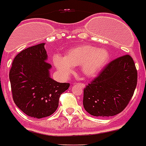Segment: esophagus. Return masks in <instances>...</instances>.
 I'll use <instances>...</instances> for the list:
<instances>
[{
	"label": "esophagus",
	"mask_w": 146,
	"mask_h": 146,
	"mask_svg": "<svg viewBox=\"0 0 146 146\" xmlns=\"http://www.w3.org/2000/svg\"><path fill=\"white\" fill-rule=\"evenodd\" d=\"M78 86H80L81 87V88H85V84H84V83H78Z\"/></svg>",
	"instance_id": "1"
}]
</instances>
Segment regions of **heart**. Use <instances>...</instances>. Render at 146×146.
<instances>
[{
    "label": "heart",
    "mask_w": 146,
    "mask_h": 146,
    "mask_svg": "<svg viewBox=\"0 0 146 146\" xmlns=\"http://www.w3.org/2000/svg\"><path fill=\"white\" fill-rule=\"evenodd\" d=\"M109 58V52L105 48L83 45L70 49L65 57L54 55L53 62L57 69L64 75L70 74L74 66H80L83 74L92 78L101 72Z\"/></svg>",
    "instance_id": "heart-1"
}]
</instances>
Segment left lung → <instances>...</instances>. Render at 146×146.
<instances>
[{"mask_svg": "<svg viewBox=\"0 0 146 146\" xmlns=\"http://www.w3.org/2000/svg\"><path fill=\"white\" fill-rule=\"evenodd\" d=\"M137 72L129 54L112 60L83 92V107L91 115L110 117L124 110L134 94Z\"/></svg>", "mask_w": 146, "mask_h": 146, "instance_id": "1", "label": "left lung"}]
</instances>
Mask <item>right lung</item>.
Returning a JSON list of instances; mask_svg holds the SVG:
<instances>
[{
  "label": "right lung",
  "mask_w": 146,
  "mask_h": 146,
  "mask_svg": "<svg viewBox=\"0 0 146 146\" xmlns=\"http://www.w3.org/2000/svg\"><path fill=\"white\" fill-rule=\"evenodd\" d=\"M45 43L26 48L17 54L9 72L15 103L23 113L34 118L52 115L58 109L60 96L69 83L51 78Z\"/></svg>",
  "instance_id": "add662e5"
}]
</instances>
